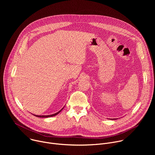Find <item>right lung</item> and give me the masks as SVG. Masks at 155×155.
Listing matches in <instances>:
<instances>
[{"label": "right lung", "mask_w": 155, "mask_h": 155, "mask_svg": "<svg viewBox=\"0 0 155 155\" xmlns=\"http://www.w3.org/2000/svg\"><path fill=\"white\" fill-rule=\"evenodd\" d=\"M63 108H62L60 111H59L58 112H57V113H56V114H52V115H35V117H40V118H48V117H53V116H55V115H58L61 110H62Z\"/></svg>", "instance_id": "1"}]
</instances>
